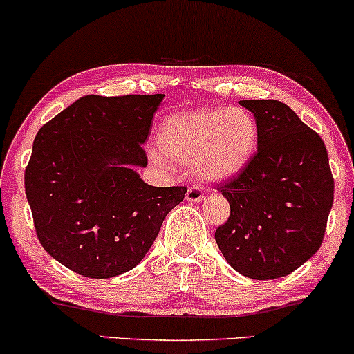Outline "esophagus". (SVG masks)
Returning a JSON list of instances; mask_svg holds the SVG:
<instances>
[{
    "instance_id": "obj_1",
    "label": "esophagus",
    "mask_w": 354,
    "mask_h": 354,
    "mask_svg": "<svg viewBox=\"0 0 354 354\" xmlns=\"http://www.w3.org/2000/svg\"><path fill=\"white\" fill-rule=\"evenodd\" d=\"M203 200V192H201L200 186H192V188H188V192H186V201L188 203H198V201Z\"/></svg>"
}]
</instances>
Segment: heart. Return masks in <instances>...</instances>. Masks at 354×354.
<instances>
[{
    "instance_id": "1",
    "label": "heart",
    "mask_w": 354,
    "mask_h": 354,
    "mask_svg": "<svg viewBox=\"0 0 354 354\" xmlns=\"http://www.w3.org/2000/svg\"><path fill=\"white\" fill-rule=\"evenodd\" d=\"M158 141L168 158L192 162L201 178L220 181L250 161L257 149L259 129L243 109H198L166 119Z\"/></svg>"
}]
</instances>
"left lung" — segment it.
Instances as JSON below:
<instances>
[{
  "label": "left lung",
  "instance_id": "left-lung-1",
  "mask_svg": "<svg viewBox=\"0 0 354 354\" xmlns=\"http://www.w3.org/2000/svg\"><path fill=\"white\" fill-rule=\"evenodd\" d=\"M254 114L257 153L218 192L230 216L215 240L236 272L257 281L289 275L319 250L335 198L328 151L279 100H240Z\"/></svg>",
  "mask_w": 354,
  "mask_h": 354
}]
</instances>
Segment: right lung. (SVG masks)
Segmentation results:
<instances>
[{"label":"right lung","mask_w":354,"mask_h":354,"mask_svg":"<svg viewBox=\"0 0 354 354\" xmlns=\"http://www.w3.org/2000/svg\"><path fill=\"white\" fill-rule=\"evenodd\" d=\"M162 94L85 95L45 124L25 169L41 247L67 269L109 279L134 269L185 186L141 180L142 145Z\"/></svg>","instance_id":"obj_1"}]
</instances>
